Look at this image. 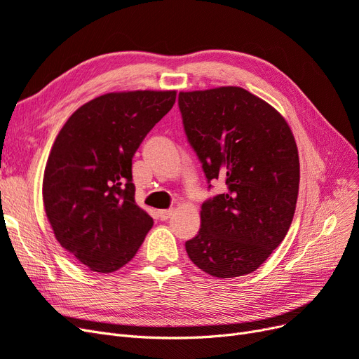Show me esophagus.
I'll return each instance as SVG.
<instances>
[{
	"instance_id": "esophagus-1",
	"label": "esophagus",
	"mask_w": 359,
	"mask_h": 359,
	"mask_svg": "<svg viewBox=\"0 0 359 359\" xmlns=\"http://www.w3.org/2000/svg\"><path fill=\"white\" fill-rule=\"evenodd\" d=\"M173 212H175L173 210H161V211H158V219L163 220V222H166V220L172 219Z\"/></svg>"
}]
</instances>
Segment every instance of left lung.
<instances>
[{"label":"left lung","mask_w":359,"mask_h":359,"mask_svg":"<svg viewBox=\"0 0 359 359\" xmlns=\"http://www.w3.org/2000/svg\"><path fill=\"white\" fill-rule=\"evenodd\" d=\"M178 104L206 181L227 187L202 203L187 255L219 278L253 273L285 240L295 214V137L273 106L240 86L180 93Z\"/></svg>","instance_id":"8db88e82"}]
</instances>
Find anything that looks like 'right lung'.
<instances>
[{"label":"right lung","mask_w":359,"mask_h":359,"mask_svg":"<svg viewBox=\"0 0 359 359\" xmlns=\"http://www.w3.org/2000/svg\"><path fill=\"white\" fill-rule=\"evenodd\" d=\"M177 99V91L109 93L85 103L62 126L43 177L53 233L95 273L133 259L153 219L135 202L132 158Z\"/></svg>","instance_id":"right-lung-1"}]
</instances>
